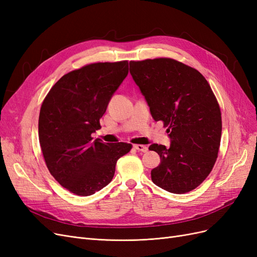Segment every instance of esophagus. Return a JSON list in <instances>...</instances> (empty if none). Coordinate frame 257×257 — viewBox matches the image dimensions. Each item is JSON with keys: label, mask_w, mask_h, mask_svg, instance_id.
<instances>
[{"label": "esophagus", "mask_w": 257, "mask_h": 257, "mask_svg": "<svg viewBox=\"0 0 257 257\" xmlns=\"http://www.w3.org/2000/svg\"><path fill=\"white\" fill-rule=\"evenodd\" d=\"M134 148L136 150L141 151V152H147L148 151V147L144 145H134Z\"/></svg>", "instance_id": "1"}]
</instances>
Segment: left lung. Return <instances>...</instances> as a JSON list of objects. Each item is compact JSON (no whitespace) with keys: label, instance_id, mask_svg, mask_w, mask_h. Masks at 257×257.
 Listing matches in <instances>:
<instances>
[{"label":"left lung","instance_id":"obj_1","mask_svg":"<svg viewBox=\"0 0 257 257\" xmlns=\"http://www.w3.org/2000/svg\"><path fill=\"white\" fill-rule=\"evenodd\" d=\"M130 73L172 141L168 148L149 147L161 158L151 170L153 183L174 194L196 189L212 170L221 143V110L208 81L169 58L131 61Z\"/></svg>","mask_w":257,"mask_h":257}]
</instances>
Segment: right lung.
<instances>
[{"label": "right lung", "instance_id": "add662e5", "mask_svg": "<svg viewBox=\"0 0 257 257\" xmlns=\"http://www.w3.org/2000/svg\"><path fill=\"white\" fill-rule=\"evenodd\" d=\"M127 74V61L85 65L61 77L42 104L38 138L46 165L76 195L105 188L116 161L132 149L131 144H105L91 136Z\"/></svg>", "mask_w": 257, "mask_h": 257}]
</instances>
